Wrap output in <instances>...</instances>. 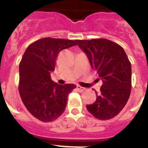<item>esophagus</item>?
I'll list each match as a JSON object with an SVG mask.
<instances>
[{"label": "esophagus", "mask_w": 148, "mask_h": 148, "mask_svg": "<svg viewBox=\"0 0 148 148\" xmlns=\"http://www.w3.org/2000/svg\"><path fill=\"white\" fill-rule=\"evenodd\" d=\"M77 89H78L79 91H82V90H84V87H82V86H80V85H77Z\"/></svg>", "instance_id": "1"}]
</instances>
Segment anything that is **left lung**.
Listing matches in <instances>:
<instances>
[{"instance_id": "obj_1", "label": "left lung", "mask_w": 148, "mask_h": 148, "mask_svg": "<svg viewBox=\"0 0 148 148\" xmlns=\"http://www.w3.org/2000/svg\"><path fill=\"white\" fill-rule=\"evenodd\" d=\"M88 58L91 67L102 81L96 100L87 104L95 118L108 120L124 108L131 91V64L121 46L105 38L76 40Z\"/></svg>"}]
</instances>
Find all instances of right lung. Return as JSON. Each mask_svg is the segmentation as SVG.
<instances>
[{
  "label": "right lung",
  "instance_id": "1",
  "mask_svg": "<svg viewBox=\"0 0 148 148\" xmlns=\"http://www.w3.org/2000/svg\"><path fill=\"white\" fill-rule=\"evenodd\" d=\"M76 40L44 38L30 44L19 64V92L23 104L34 117L53 121L64 111L67 95L76 86L60 85L51 79L58 55L75 46Z\"/></svg>",
  "mask_w": 148,
  "mask_h": 148
}]
</instances>
